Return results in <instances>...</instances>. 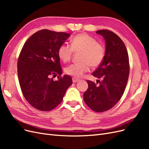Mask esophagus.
<instances>
[{"instance_id": "obj_1", "label": "esophagus", "mask_w": 149, "mask_h": 149, "mask_svg": "<svg viewBox=\"0 0 149 149\" xmlns=\"http://www.w3.org/2000/svg\"><path fill=\"white\" fill-rule=\"evenodd\" d=\"M73 82L74 83H77V82H78L79 81V79H77V78H73Z\"/></svg>"}]
</instances>
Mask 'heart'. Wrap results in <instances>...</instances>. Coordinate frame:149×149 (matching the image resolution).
<instances>
[{"instance_id": "b5f03b06", "label": "heart", "mask_w": 149, "mask_h": 149, "mask_svg": "<svg viewBox=\"0 0 149 149\" xmlns=\"http://www.w3.org/2000/svg\"><path fill=\"white\" fill-rule=\"evenodd\" d=\"M73 52L79 53L81 61L68 66L66 73L76 78L81 77L89 69V66L96 68L100 66L105 56V48L101 43L87 34L76 35L71 40V47L63 44L58 48V55L63 62L69 61Z\"/></svg>"}]
</instances>
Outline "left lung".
Listing matches in <instances>:
<instances>
[{"instance_id":"1","label":"left lung","mask_w":149,"mask_h":149,"mask_svg":"<svg viewBox=\"0 0 149 149\" xmlns=\"http://www.w3.org/2000/svg\"><path fill=\"white\" fill-rule=\"evenodd\" d=\"M96 33L105 40V56L102 63L93 73L97 83L86 81L88 88L83 94L85 103L95 112H102L113 107L123 96L129 74L127 50L118 35L108 30ZM100 83L97 85V83Z\"/></svg>"}]
</instances>
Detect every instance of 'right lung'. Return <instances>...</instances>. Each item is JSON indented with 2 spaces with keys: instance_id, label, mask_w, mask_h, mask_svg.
I'll use <instances>...</instances> for the list:
<instances>
[{
  "instance_id": "right-lung-1",
  "label": "right lung",
  "mask_w": 149,
  "mask_h": 149,
  "mask_svg": "<svg viewBox=\"0 0 149 149\" xmlns=\"http://www.w3.org/2000/svg\"><path fill=\"white\" fill-rule=\"evenodd\" d=\"M70 34L47 29L38 31L26 40L17 62V73L25 100L35 109L49 111L61 102L73 84L70 76L61 77L59 47ZM58 75L57 81L52 77Z\"/></svg>"
}]
</instances>
